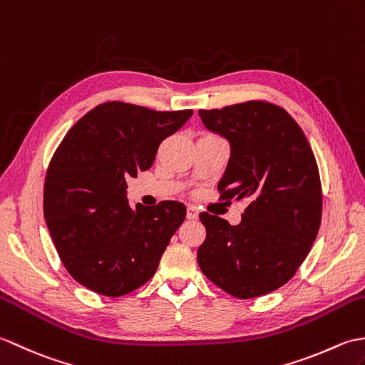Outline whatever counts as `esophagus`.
<instances>
[{
    "label": "esophagus",
    "mask_w": 365,
    "mask_h": 365,
    "mask_svg": "<svg viewBox=\"0 0 365 365\" xmlns=\"http://www.w3.org/2000/svg\"><path fill=\"white\" fill-rule=\"evenodd\" d=\"M197 217H198L197 207L189 206V207H187V218H189V220H193V218H197Z\"/></svg>",
    "instance_id": "1"
}]
</instances>
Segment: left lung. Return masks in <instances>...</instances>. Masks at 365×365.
Listing matches in <instances>:
<instances>
[{
	"instance_id": "1",
	"label": "left lung",
	"mask_w": 365,
	"mask_h": 365,
	"mask_svg": "<svg viewBox=\"0 0 365 365\" xmlns=\"http://www.w3.org/2000/svg\"><path fill=\"white\" fill-rule=\"evenodd\" d=\"M198 114L230 142L220 198L248 201L236 226L200 214L206 228L200 269L236 298L270 294L294 277L320 228L322 185L311 145L284 109L265 101Z\"/></svg>"
}]
</instances>
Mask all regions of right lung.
<instances>
[{
    "label": "right lung",
    "mask_w": 365,
    "mask_h": 365,
    "mask_svg": "<svg viewBox=\"0 0 365 365\" xmlns=\"http://www.w3.org/2000/svg\"><path fill=\"white\" fill-rule=\"evenodd\" d=\"M192 114L110 101L87 112L63 137L48 167L43 214L62 264L79 284L121 297L156 273L185 206L160 201L133 207L126 180L148 170L159 143Z\"/></svg>",
    "instance_id": "1"
}]
</instances>
